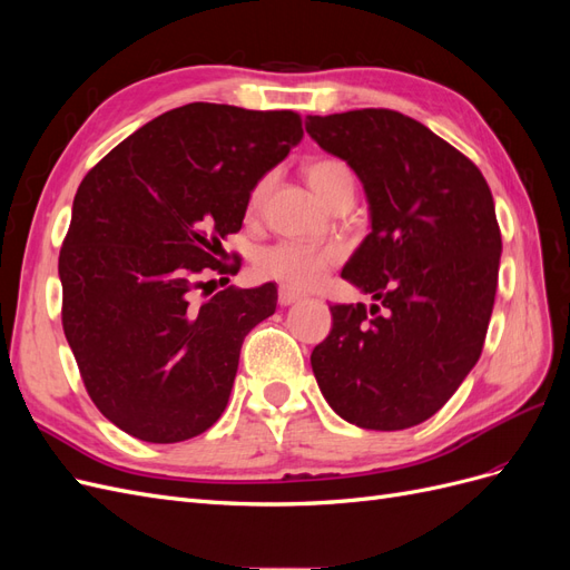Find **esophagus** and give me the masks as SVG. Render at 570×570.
<instances>
[{
    "label": "esophagus",
    "instance_id": "esophagus-1",
    "mask_svg": "<svg viewBox=\"0 0 570 570\" xmlns=\"http://www.w3.org/2000/svg\"><path fill=\"white\" fill-rule=\"evenodd\" d=\"M299 299H302V295H297V292H292V289H287V287H281V292H278L281 306H289V304H295V302H299Z\"/></svg>",
    "mask_w": 570,
    "mask_h": 570
}]
</instances>
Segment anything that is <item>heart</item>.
<instances>
[{"mask_svg":"<svg viewBox=\"0 0 570 570\" xmlns=\"http://www.w3.org/2000/svg\"><path fill=\"white\" fill-rule=\"evenodd\" d=\"M304 176L321 199H325L327 193H331L337 183L354 180L347 164H342L337 159L312 161L306 166ZM266 189H268V178L252 189L249 209H256V206L262 204ZM337 258H340L337 247H316V245L299 243V239H281V243H275L256 254L254 271L258 278L281 283L287 289H308L321 281L325 268L337 264Z\"/></svg>","mask_w":570,"mask_h":570,"instance_id":"b5f03b06","label":"heart"}]
</instances>
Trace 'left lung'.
I'll list each match as a JSON object with an SVG mask.
<instances>
[{
  "label": "left lung",
  "mask_w": 570,
  "mask_h": 570,
  "mask_svg": "<svg viewBox=\"0 0 570 570\" xmlns=\"http://www.w3.org/2000/svg\"><path fill=\"white\" fill-rule=\"evenodd\" d=\"M306 132L358 176L371 233L342 278L381 306H331L333 331L312 352L337 416L404 430L440 411L471 373L494 306L502 233L478 166L392 109L306 116Z\"/></svg>",
  "instance_id": "left-lung-1"
}]
</instances>
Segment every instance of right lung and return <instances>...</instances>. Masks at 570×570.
Listing matches in <instances>:
<instances>
[{"instance_id":"right-lung-1","label":"right lung","mask_w":570,"mask_h":570,"mask_svg":"<svg viewBox=\"0 0 570 570\" xmlns=\"http://www.w3.org/2000/svg\"><path fill=\"white\" fill-rule=\"evenodd\" d=\"M302 137L295 111L195 101L149 120L82 178L59 254L61 323L90 400L124 433L170 444L220 419L243 342L278 289H197L214 283L202 275L237 273L220 243Z\"/></svg>"}]
</instances>
